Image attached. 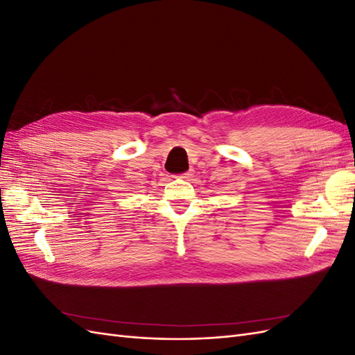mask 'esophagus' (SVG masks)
<instances>
[{
    "mask_svg": "<svg viewBox=\"0 0 355 355\" xmlns=\"http://www.w3.org/2000/svg\"><path fill=\"white\" fill-rule=\"evenodd\" d=\"M192 175H194V173H192V170H189V171H185V173H182L180 178L185 179V180H189L192 178Z\"/></svg>",
    "mask_w": 355,
    "mask_h": 355,
    "instance_id": "1",
    "label": "esophagus"
}]
</instances>
